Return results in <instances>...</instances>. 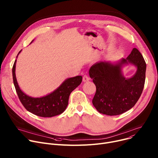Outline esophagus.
<instances>
[{"label": "esophagus", "mask_w": 158, "mask_h": 158, "mask_svg": "<svg viewBox=\"0 0 158 158\" xmlns=\"http://www.w3.org/2000/svg\"><path fill=\"white\" fill-rule=\"evenodd\" d=\"M89 80H90V78H89V77L87 75H83V81L84 82L88 81Z\"/></svg>", "instance_id": "esophagus-1"}]
</instances>
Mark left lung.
Masks as SVG:
<instances>
[{
	"instance_id": "obj_1",
	"label": "left lung",
	"mask_w": 158,
	"mask_h": 158,
	"mask_svg": "<svg viewBox=\"0 0 158 158\" xmlns=\"http://www.w3.org/2000/svg\"><path fill=\"white\" fill-rule=\"evenodd\" d=\"M131 64L138 68L136 74L126 79L121 69L125 64ZM146 63L136 48H133L126 59L113 64L100 61L89 69L90 77L95 85L96 92L92 104L100 113L116 116L132 108L139 99L145 80Z\"/></svg>"
}]
</instances>
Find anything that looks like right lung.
Segmentation results:
<instances>
[{
  "mask_svg": "<svg viewBox=\"0 0 158 158\" xmlns=\"http://www.w3.org/2000/svg\"><path fill=\"white\" fill-rule=\"evenodd\" d=\"M16 63V60L13 67V77L18 98L27 111L40 117L51 118L63 113L68 104L70 94L80 85L82 81L81 76L69 78L52 93L42 98H31L22 92L18 85L15 74Z\"/></svg>",
  "mask_w": 158,
  "mask_h": 158,
  "instance_id": "add662e5",
  "label": "right lung"
}]
</instances>
